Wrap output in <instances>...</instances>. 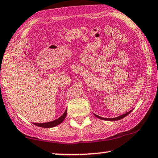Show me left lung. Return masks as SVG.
Returning <instances> with one entry per match:
<instances>
[{
  "mask_svg": "<svg viewBox=\"0 0 158 158\" xmlns=\"http://www.w3.org/2000/svg\"><path fill=\"white\" fill-rule=\"evenodd\" d=\"M132 111V110H130V111H128V112H127L126 114H123V115H121V116H118V117H116V118H102V117H100V116H97V115H95V116L97 117V118H100V119H102V120H106V121H118V120H121V119H122V118H123L124 117H126V116H128V115L130 114V113Z\"/></svg>",
  "mask_w": 158,
  "mask_h": 158,
  "instance_id": "8db88e82",
  "label": "left lung"
}]
</instances>
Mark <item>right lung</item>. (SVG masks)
Listing matches in <instances>:
<instances>
[{
  "label": "right lung",
  "instance_id": "1",
  "mask_svg": "<svg viewBox=\"0 0 158 158\" xmlns=\"http://www.w3.org/2000/svg\"><path fill=\"white\" fill-rule=\"evenodd\" d=\"M66 116H67V109L64 111V114L61 117L59 118L56 119L55 121H51V122H48V123H34L33 124L35 125V126H38V127H42V128H52V127H55L57 125L60 124L62 122L64 121Z\"/></svg>",
  "mask_w": 158,
  "mask_h": 158
}]
</instances>
